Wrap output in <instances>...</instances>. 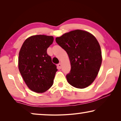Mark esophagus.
I'll list each match as a JSON object with an SVG mask.
<instances>
[{
  "mask_svg": "<svg viewBox=\"0 0 121 121\" xmlns=\"http://www.w3.org/2000/svg\"><path fill=\"white\" fill-rule=\"evenodd\" d=\"M57 66H58L59 69H61V67H62V64H61V63H59V64H58V65H57Z\"/></svg>",
  "mask_w": 121,
  "mask_h": 121,
  "instance_id": "34e87169",
  "label": "esophagus"
}]
</instances>
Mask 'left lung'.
I'll return each mask as SVG.
<instances>
[{
  "label": "left lung",
  "mask_w": 121,
  "mask_h": 121,
  "mask_svg": "<svg viewBox=\"0 0 121 121\" xmlns=\"http://www.w3.org/2000/svg\"><path fill=\"white\" fill-rule=\"evenodd\" d=\"M56 42L66 51L71 65L66 76L69 84L84 89L97 77L102 63L99 42L92 34L85 30H75L56 38Z\"/></svg>",
  "instance_id": "obj_1"
}]
</instances>
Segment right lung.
<instances>
[{"label": "right lung", "mask_w": 121, "mask_h": 121, "mask_svg": "<svg viewBox=\"0 0 121 121\" xmlns=\"http://www.w3.org/2000/svg\"><path fill=\"white\" fill-rule=\"evenodd\" d=\"M53 40L52 36H30L25 40L20 50V73L27 86L35 92H45L53 84L58 69L47 54V49Z\"/></svg>", "instance_id": "add662e5"}]
</instances>
